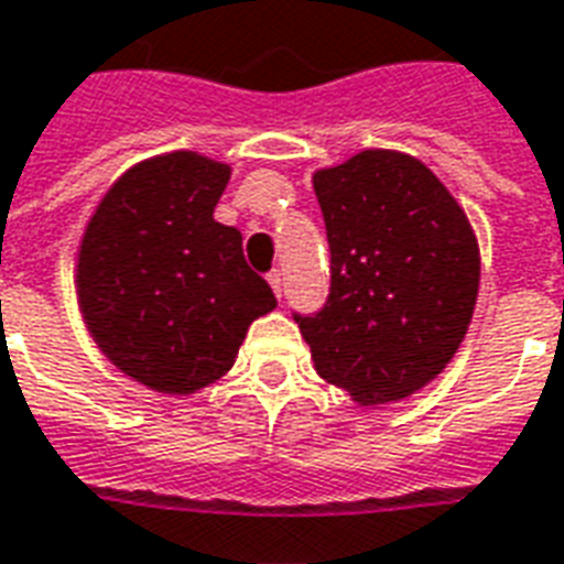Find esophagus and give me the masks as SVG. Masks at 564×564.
I'll use <instances>...</instances> for the list:
<instances>
[{
  "mask_svg": "<svg viewBox=\"0 0 564 564\" xmlns=\"http://www.w3.org/2000/svg\"><path fill=\"white\" fill-rule=\"evenodd\" d=\"M269 283H271V290H274V295L281 299V293H283V271L281 269H271L269 271Z\"/></svg>",
  "mask_w": 564,
  "mask_h": 564,
  "instance_id": "34e87169",
  "label": "esophagus"
}]
</instances>
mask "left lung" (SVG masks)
<instances>
[{
	"label": "left lung",
	"instance_id": "8db88e82",
	"mask_svg": "<svg viewBox=\"0 0 564 564\" xmlns=\"http://www.w3.org/2000/svg\"><path fill=\"white\" fill-rule=\"evenodd\" d=\"M328 295L295 323L319 377L358 403L400 400L457 352L478 299V241L427 166L370 149L319 170Z\"/></svg>",
	"mask_w": 564,
	"mask_h": 564
}]
</instances>
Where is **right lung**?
I'll return each instance as SVG.
<instances>
[{"mask_svg":"<svg viewBox=\"0 0 564 564\" xmlns=\"http://www.w3.org/2000/svg\"><path fill=\"white\" fill-rule=\"evenodd\" d=\"M229 166L173 152L128 170L89 220L77 262L83 319L137 382L191 394L227 373L248 325L278 304L215 220Z\"/></svg>","mask_w":564,"mask_h":564,"instance_id":"1","label":"right lung"}]
</instances>
